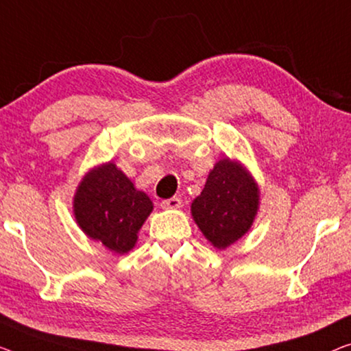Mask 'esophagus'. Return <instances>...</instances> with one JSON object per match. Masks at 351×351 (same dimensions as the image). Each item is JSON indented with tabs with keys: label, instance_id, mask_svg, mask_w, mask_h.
<instances>
[{
	"label": "esophagus",
	"instance_id": "obj_1",
	"mask_svg": "<svg viewBox=\"0 0 351 351\" xmlns=\"http://www.w3.org/2000/svg\"><path fill=\"white\" fill-rule=\"evenodd\" d=\"M160 206L164 209H178L181 206V198L180 197H171L167 198V200H162Z\"/></svg>",
	"mask_w": 351,
	"mask_h": 351
}]
</instances>
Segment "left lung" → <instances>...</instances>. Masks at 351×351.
Returning a JSON list of instances; mask_svg holds the SVG:
<instances>
[{
    "label": "left lung",
    "instance_id": "left-lung-1",
    "mask_svg": "<svg viewBox=\"0 0 351 351\" xmlns=\"http://www.w3.org/2000/svg\"><path fill=\"white\" fill-rule=\"evenodd\" d=\"M192 216L214 247L226 249L252 226L258 187L238 162L219 160L205 189L192 202Z\"/></svg>",
    "mask_w": 351,
    "mask_h": 351
}]
</instances>
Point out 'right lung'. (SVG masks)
<instances>
[{
  "instance_id": "add662e5",
  "label": "right lung",
  "mask_w": 351,
  "mask_h": 351,
  "mask_svg": "<svg viewBox=\"0 0 351 351\" xmlns=\"http://www.w3.org/2000/svg\"><path fill=\"white\" fill-rule=\"evenodd\" d=\"M151 211L149 197L135 189L112 162L83 178L74 200L75 219L83 232L117 254L134 247Z\"/></svg>"
}]
</instances>
